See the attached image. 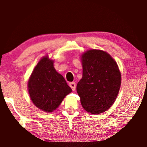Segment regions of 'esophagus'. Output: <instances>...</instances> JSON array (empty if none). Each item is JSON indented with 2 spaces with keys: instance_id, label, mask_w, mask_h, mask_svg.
I'll return each mask as SVG.
<instances>
[{
  "instance_id": "34e87169",
  "label": "esophagus",
  "mask_w": 147,
  "mask_h": 147,
  "mask_svg": "<svg viewBox=\"0 0 147 147\" xmlns=\"http://www.w3.org/2000/svg\"><path fill=\"white\" fill-rule=\"evenodd\" d=\"M69 86H70V88H71L73 91H75L76 90V85L75 82H70L69 84Z\"/></svg>"
}]
</instances>
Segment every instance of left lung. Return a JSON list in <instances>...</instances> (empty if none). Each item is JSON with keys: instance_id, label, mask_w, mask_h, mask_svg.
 Listing matches in <instances>:
<instances>
[{"instance_id": "1", "label": "left lung", "mask_w": 147, "mask_h": 147, "mask_svg": "<svg viewBox=\"0 0 147 147\" xmlns=\"http://www.w3.org/2000/svg\"><path fill=\"white\" fill-rule=\"evenodd\" d=\"M83 75L77 92L84 110L100 114L114 104L121 84V74L111 56L102 50L91 49L82 56Z\"/></svg>"}]
</instances>
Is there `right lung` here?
I'll return each mask as SVG.
<instances>
[{
	"mask_svg": "<svg viewBox=\"0 0 147 147\" xmlns=\"http://www.w3.org/2000/svg\"><path fill=\"white\" fill-rule=\"evenodd\" d=\"M30 98L43 111L55 110L72 90L53 67V61L47 56L40 60L28 82Z\"/></svg>",
	"mask_w": 147,
	"mask_h": 147,
	"instance_id": "1",
	"label": "right lung"
}]
</instances>
